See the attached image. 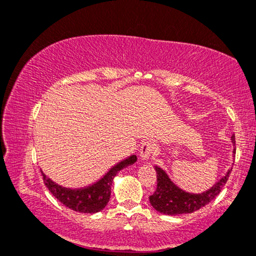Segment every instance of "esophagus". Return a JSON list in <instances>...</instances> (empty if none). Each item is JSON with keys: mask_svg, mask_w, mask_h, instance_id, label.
<instances>
[{"mask_svg": "<svg viewBox=\"0 0 256 256\" xmlns=\"http://www.w3.org/2000/svg\"><path fill=\"white\" fill-rule=\"evenodd\" d=\"M152 152H154V144H152V142H150V141H146V142H144L140 147L141 160H144V161L150 160Z\"/></svg>", "mask_w": 256, "mask_h": 256, "instance_id": "obj_1", "label": "esophagus"}]
</instances>
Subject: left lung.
I'll use <instances>...</instances> for the list:
<instances>
[{
	"instance_id": "obj_1",
	"label": "left lung",
	"mask_w": 256,
	"mask_h": 256,
	"mask_svg": "<svg viewBox=\"0 0 256 256\" xmlns=\"http://www.w3.org/2000/svg\"><path fill=\"white\" fill-rule=\"evenodd\" d=\"M231 140L236 146L234 136H232ZM234 152H236V150H234ZM155 170L156 178H158V188L150 196V204L156 210L166 214V215H180V214H190L199 210L200 208L204 207L206 204L215 199L228 182L232 169L228 170L226 176L220 178L210 190L200 194L185 192L170 180L168 174L161 168L155 166Z\"/></svg>"
}]
</instances>
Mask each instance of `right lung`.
<instances>
[{
  "mask_svg": "<svg viewBox=\"0 0 256 256\" xmlns=\"http://www.w3.org/2000/svg\"><path fill=\"white\" fill-rule=\"evenodd\" d=\"M136 162V156L132 155L124 161H122L109 170L104 178L95 182V184L88 186L85 188L70 190L62 188V186L55 184L50 180L46 174L44 176V182L50 190L52 196L57 200L60 201L66 207L72 209L74 212L94 214L98 212L108 204L110 199V193H112V184L117 172L124 168L133 164Z\"/></svg>",
  "mask_w": 256,
  "mask_h": 256,
  "instance_id": "add662e5",
  "label": "right lung"
}]
</instances>
